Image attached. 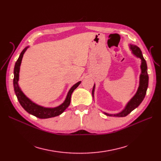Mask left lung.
<instances>
[{
  "instance_id": "8db88e82",
  "label": "left lung",
  "mask_w": 161,
  "mask_h": 161,
  "mask_svg": "<svg viewBox=\"0 0 161 161\" xmlns=\"http://www.w3.org/2000/svg\"><path fill=\"white\" fill-rule=\"evenodd\" d=\"M131 50H132V52L134 55H136L138 58H140L142 61V64H141V70H142V73H141L140 76V85L138 87V89L137 91L136 95L134 97L131 99L128 103L126 105L125 108L121 112V113L115 115H110L108 114L105 113V115L108 116L114 115L115 117H125L130 114L134 109H136L137 107L140 105V104L142 103V101L144 99L146 93H147V88L148 86V75L147 71V62L144 58L142 52H141L140 48L136 46L131 45ZM94 90H95V85L93 86V89L92 91V95L93 97L94 95Z\"/></svg>"
}]
</instances>
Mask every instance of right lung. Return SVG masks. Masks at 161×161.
<instances>
[{"label":"right lung","mask_w":161,"mask_h":161,"mask_svg":"<svg viewBox=\"0 0 161 161\" xmlns=\"http://www.w3.org/2000/svg\"><path fill=\"white\" fill-rule=\"evenodd\" d=\"M27 47H25L21 53L20 56H19L18 60H17L15 65L14 68V79H13V86H14V90L15 92L16 96L17 97V99L21 105L23 107V108L25 109L29 114H30L34 116L37 117L38 118L40 119H46L53 118V117H56L60 115L64 111V110L69 106L70 103V98L72 92L74 91L75 89H76L78 86L80 84V81L77 82L73 86L71 87V89L68 92L67 97L66 100L64 103L60 106L54 108H45L41 107L40 105H37L36 103H33L23 93V92L19 89L18 85V80H19V68H20L21 62L22 60V58L23 56L24 53L25 52Z\"/></svg>","instance_id":"add662e5"}]
</instances>
